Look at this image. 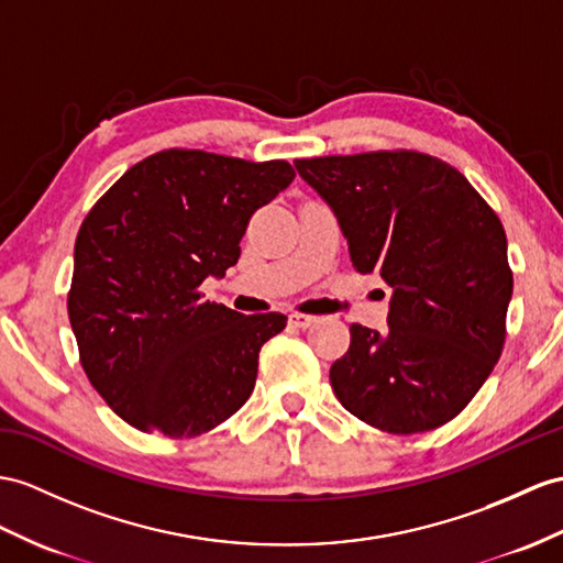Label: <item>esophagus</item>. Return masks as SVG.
Returning <instances> with one entry per match:
<instances>
[{"label": "esophagus", "instance_id": "obj_1", "mask_svg": "<svg viewBox=\"0 0 563 563\" xmlns=\"http://www.w3.org/2000/svg\"><path fill=\"white\" fill-rule=\"evenodd\" d=\"M314 322H318V318H314V314H303V312H291L289 314V324H294L298 329H308Z\"/></svg>", "mask_w": 563, "mask_h": 563}]
</instances>
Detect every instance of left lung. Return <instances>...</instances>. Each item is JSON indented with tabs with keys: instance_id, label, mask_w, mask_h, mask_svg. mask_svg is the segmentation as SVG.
<instances>
[{
	"instance_id": "1",
	"label": "left lung",
	"mask_w": 563,
	"mask_h": 563,
	"mask_svg": "<svg viewBox=\"0 0 563 563\" xmlns=\"http://www.w3.org/2000/svg\"><path fill=\"white\" fill-rule=\"evenodd\" d=\"M361 274L391 286L389 332L351 324L329 369L349 413L394 434L440 428L495 369L514 277L495 210L461 172L413 150L296 159Z\"/></svg>"
}]
</instances>
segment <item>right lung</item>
<instances>
[{"mask_svg":"<svg viewBox=\"0 0 563 563\" xmlns=\"http://www.w3.org/2000/svg\"><path fill=\"white\" fill-rule=\"evenodd\" d=\"M289 162L162 150L123 174L80 224L68 320L90 385L135 430L210 432L249 401L282 312L241 314L200 284L239 263L257 208L294 181Z\"/></svg>","mask_w":563,"mask_h":563,"instance_id":"obj_1","label":"right lung"}]
</instances>
